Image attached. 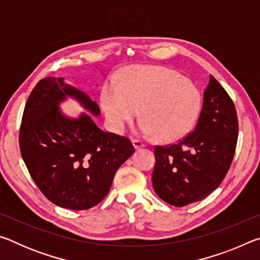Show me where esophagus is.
Wrapping results in <instances>:
<instances>
[{
  "label": "esophagus",
  "mask_w": 260,
  "mask_h": 260,
  "mask_svg": "<svg viewBox=\"0 0 260 260\" xmlns=\"http://www.w3.org/2000/svg\"><path fill=\"white\" fill-rule=\"evenodd\" d=\"M133 146L135 147V149L136 150H139V149H141V148H143V147H146V143L143 142V141H141V140H133Z\"/></svg>",
  "instance_id": "1"
}]
</instances>
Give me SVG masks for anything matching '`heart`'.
Returning <instances> with one entry per match:
<instances>
[{
	"mask_svg": "<svg viewBox=\"0 0 260 260\" xmlns=\"http://www.w3.org/2000/svg\"><path fill=\"white\" fill-rule=\"evenodd\" d=\"M102 107L112 131L120 133L138 116L140 129L157 140L175 141L191 131L202 110L199 88L172 70L138 68L124 82H109L102 90Z\"/></svg>",
	"mask_w": 260,
	"mask_h": 260,
	"instance_id": "heart-1",
	"label": "heart"
}]
</instances>
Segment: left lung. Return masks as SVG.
<instances>
[{"label":"left lung","instance_id":"8db88e82","mask_svg":"<svg viewBox=\"0 0 260 260\" xmlns=\"http://www.w3.org/2000/svg\"><path fill=\"white\" fill-rule=\"evenodd\" d=\"M237 135L234 102L210 76L193 131L177 143L153 147L156 164L152 184L157 195L178 208L208 197L230 170Z\"/></svg>","mask_w":260,"mask_h":260}]
</instances>
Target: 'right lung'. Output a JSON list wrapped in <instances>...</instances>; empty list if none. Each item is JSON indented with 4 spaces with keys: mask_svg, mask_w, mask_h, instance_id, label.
<instances>
[{
    "mask_svg": "<svg viewBox=\"0 0 260 260\" xmlns=\"http://www.w3.org/2000/svg\"><path fill=\"white\" fill-rule=\"evenodd\" d=\"M67 95L100 113L98 104L61 78L42 79L25 105L20 153L48 200L64 209L87 210L107 196L117 170L135 149L128 138L100 129L87 114L77 120L61 116L57 104Z\"/></svg>",
    "mask_w": 260,
    "mask_h": 260,
    "instance_id": "add662e5",
    "label": "right lung"
}]
</instances>
